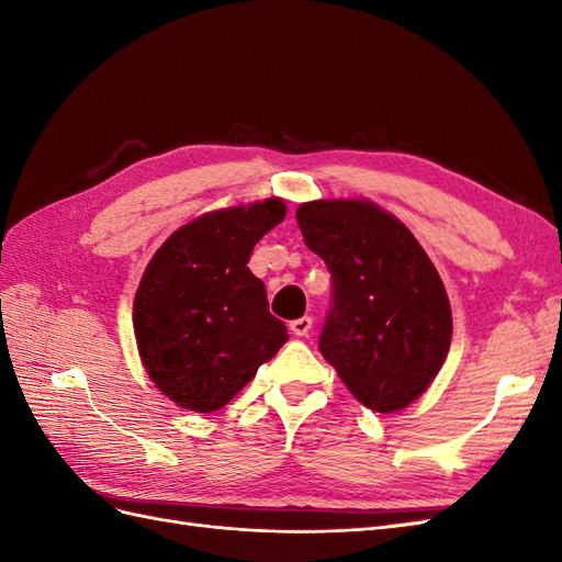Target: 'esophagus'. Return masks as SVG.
Masks as SVG:
<instances>
[{"instance_id": "esophagus-1", "label": "esophagus", "mask_w": 562, "mask_h": 562, "mask_svg": "<svg viewBox=\"0 0 562 562\" xmlns=\"http://www.w3.org/2000/svg\"><path fill=\"white\" fill-rule=\"evenodd\" d=\"M312 316H300V318H295V321H291V330L295 333V335H300V337H307L310 335V330H312Z\"/></svg>"}]
</instances>
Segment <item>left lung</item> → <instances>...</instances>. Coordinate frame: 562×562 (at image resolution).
<instances>
[{
  "label": "left lung",
  "mask_w": 562,
  "mask_h": 562,
  "mask_svg": "<svg viewBox=\"0 0 562 562\" xmlns=\"http://www.w3.org/2000/svg\"><path fill=\"white\" fill-rule=\"evenodd\" d=\"M297 225L330 271L323 359L370 411L411 405L438 375L452 337L448 293L429 255L370 201L302 203Z\"/></svg>",
  "instance_id": "8db88e82"
}]
</instances>
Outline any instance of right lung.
<instances>
[{"label": "right lung", "instance_id": "right-lung-1", "mask_svg": "<svg viewBox=\"0 0 562 562\" xmlns=\"http://www.w3.org/2000/svg\"><path fill=\"white\" fill-rule=\"evenodd\" d=\"M283 215L281 199L201 215L149 260L133 330L147 375L184 411H220L288 342L265 283L246 267Z\"/></svg>", "mask_w": 562, "mask_h": 562}]
</instances>
